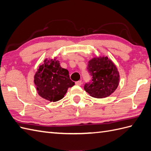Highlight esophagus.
I'll return each instance as SVG.
<instances>
[{
    "mask_svg": "<svg viewBox=\"0 0 151 151\" xmlns=\"http://www.w3.org/2000/svg\"><path fill=\"white\" fill-rule=\"evenodd\" d=\"M76 85H78V86L81 85V84H82V82H81V81H78L76 82Z\"/></svg>",
    "mask_w": 151,
    "mask_h": 151,
    "instance_id": "1",
    "label": "esophagus"
}]
</instances>
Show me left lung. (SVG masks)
<instances>
[{
    "label": "left lung",
    "mask_w": 151,
    "mask_h": 151,
    "mask_svg": "<svg viewBox=\"0 0 151 151\" xmlns=\"http://www.w3.org/2000/svg\"><path fill=\"white\" fill-rule=\"evenodd\" d=\"M91 83L84 85V90L91 97L102 99L111 95L118 87L120 73L116 66L108 56H95L88 62Z\"/></svg>",
    "instance_id": "1"
}]
</instances>
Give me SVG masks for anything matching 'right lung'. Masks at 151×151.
<instances>
[{
  "instance_id": "1",
  "label": "right lung",
  "mask_w": 151,
  "mask_h": 151,
  "mask_svg": "<svg viewBox=\"0 0 151 151\" xmlns=\"http://www.w3.org/2000/svg\"><path fill=\"white\" fill-rule=\"evenodd\" d=\"M34 83L40 96L50 102L61 100L68 88L75 85L68 71L61 67L56 57L44 60L34 76Z\"/></svg>"
}]
</instances>
